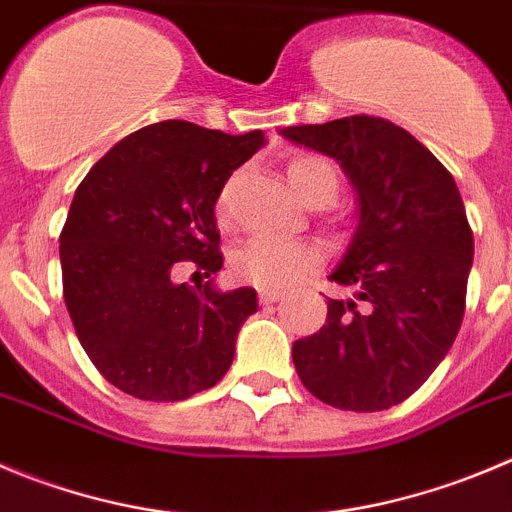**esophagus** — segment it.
Masks as SVG:
<instances>
[{"mask_svg":"<svg viewBox=\"0 0 512 512\" xmlns=\"http://www.w3.org/2000/svg\"><path fill=\"white\" fill-rule=\"evenodd\" d=\"M278 300H283V293H278V290H260V305H272Z\"/></svg>","mask_w":512,"mask_h":512,"instance_id":"1","label":"esophagus"}]
</instances>
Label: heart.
<instances>
[{"instance_id":"obj_1","label":"heart","mask_w":512,"mask_h":512,"mask_svg":"<svg viewBox=\"0 0 512 512\" xmlns=\"http://www.w3.org/2000/svg\"><path fill=\"white\" fill-rule=\"evenodd\" d=\"M288 179L303 202L328 204L338 191V171L318 154H298L288 164ZM229 184L219 194V207L227 202ZM321 262V250L308 242L252 237L232 255L234 278L260 290H285L303 280Z\"/></svg>"}]
</instances>
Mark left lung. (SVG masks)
Instances as JSON below:
<instances>
[{"instance_id": "1", "label": "left lung", "mask_w": 512, "mask_h": 512, "mask_svg": "<svg viewBox=\"0 0 512 512\" xmlns=\"http://www.w3.org/2000/svg\"><path fill=\"white\" fill-rule=\"evenodd\" d=\"M288 141L341 164L358 194V227L328 280L326 323L293 343L315 399L381 412L414 394L455 343L465 315L472 229L455 179L409 131L351 116L283 128Z\"/></svg>"}]
</instances>
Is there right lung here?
Wrapping results in <instances>:
<instances>
[{
    "label": "right lung",
    "mask_w": 512,
    "mask_h": 512,
    "mask_svg": "<svg viewBox=\"0 0 512 512\" xmlns=\"http://www.w3.org/2000/svg\"><path fill=\"white\" fill-rule=\"evenodd\" d=\"M265 133L189 121L131 133L88 171L60 232L62 295L80 346L116 389L181 401L217 384L257 293L174 283L179 262L222 270L214 217L222 186ZM194 272V275H199Z\"/></svg>",
    "instance_id": "right-lung-1"
}]
</instances>
